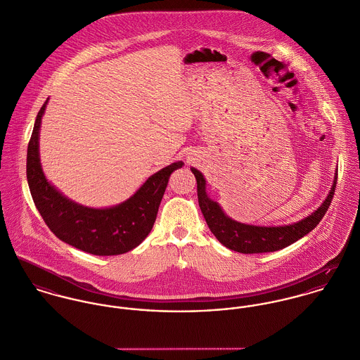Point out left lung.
Returning <instances> with one entry per match:
<instances>
[{
    "label": "left lung",
    "instance_id": "1",
    "mask_svg": "<svg viewBox=\"0 0 360 360\" xmlns=\"http://www.w3.org/2000/svg\"><path fill=\"white\" fill-rule=\"evenodd\" d=\"M198 181V199L205 222L212 232V235L219 240L221 244L229 250L243 254H257V252H271L278 251L294 241H297L311 231L316 228L324 214L327 212L330 202L334 196V189L337 184V171L334 172V181L327 198L320 204L312 214L304 219L281 226H257L241 224L231 217H228L221 205L208 198L205 191V178L196 168H191Z\"/></svg>",
    "mask_w": 360,
    "mask_h": 360
}]
</instances>
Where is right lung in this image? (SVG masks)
<instances>
[{
	"label": "right lung",
	"instance_id": "obj_1",
	"mask_svg": "<svg viewBox=\"0 0 360 360\" xmlns=\"http://www.w3.org/2000/svg\"><path fill=\"white\" fill-rule=\"evenodd\" d=\"M34 122L27 146V182L39 212L58 239L94 255H119L138 247L150 233L169 175L184 162H172L152 176L129 198L108 208H91L68 199L44 175L40 161L41 119Z\"/></svg>",
	"mask_w": 360,
	"mask_h": 360
}]
</instances>
